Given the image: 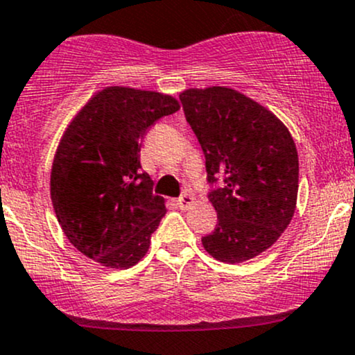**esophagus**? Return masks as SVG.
<instances>
[{
	"mask_svg": "<svg viewBox=\"0 0 355 355\" xmlns=\"http://www.w3.org/2000/svg\"><path fill=\"white\" fill-rule=\"evenodd\" d=\"M193 205H194V198H193V194H189V193H184L181 198L178 199V206L181 209H188Z\"/></svg>",
	"mask_w": 355,
	"mask_h": 355,
	"instance_id": "34e87169",
	"label": "esophagus"
}]
</instances>
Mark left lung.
<instances>
[{
    "instance_id": "1",
    "label": "left lung",
    "mask_w": 355,
    "mask_h": 355,
    "mask_svg": "<svg viewBox=\"0 0 355 355\" xmlns=\"http://www.w3.org/2000/svg\"><path fill=\"white\" fill-rule=\"evenodd\" d=\"M206 157L208 194L218 225L202 238L211 257L241 263L266 252L292 221L298 154L292 134L272 110L231 87L179 94Z\"/></svg>"
}]
</instances>
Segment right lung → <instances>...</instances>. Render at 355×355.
Listing matches in <instances>:
<instances>
[{
    "label": "right lung",
    "instance_id": "obj_1",
    "mask_svg": "<svg viewBox=\"0 0 355 355\" xmlns=\"http://www.w3.org/2000/svg\"><path fill=\"white\" fill-rule=\"evenodd\" d=\"M169 94L103 87L75 114L60 139L50 196L63 234L107 268L144 258L166 214L164 198L141 171V141L150 125L179 110Z\"/></svg>",
    "mask_w": 355,
    "mask_h": 355
}]
</instances>
